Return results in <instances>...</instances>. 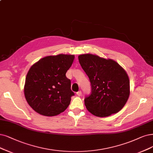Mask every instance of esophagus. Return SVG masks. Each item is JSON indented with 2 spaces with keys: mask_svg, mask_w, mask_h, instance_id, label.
<instances>
[{
  "mask_svg": "<svg viewBox=\"0 0 153 153\" xmlns=\"http://www.w3.org/2000/svg\"><path fill=\"white\" fill-rule=\"evenodd\" d=\"M76 94H77V95L78 96V97H81V94H82V92H81V91H79L77 92Z\"/></svg>",
  "mask_w": 153,
  "mask_h": 153,
  "instance_id": "esophagus-1",
  "label": "esophagus"
}]
</instances>
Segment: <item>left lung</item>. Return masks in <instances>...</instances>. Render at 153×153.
<instances>
[{
  "instance_id": "obj_1",
  "label": "left lung",
  "mask_w": 153,
  "mask_h": 153,
  "mask_svg": "<svg viewBox=\"0 0 153 153\" xmlns=\"http://www.w3.org/2000/svg\"><path fill=\"white\" fill-rule=\"evenodd\" d=\"M78 59L91 82V93L84 99L87 110L99 117H108L121 110L130 94L126 71L115 60L98 55L83 54Z\"/></svg>"
}]
</instances>
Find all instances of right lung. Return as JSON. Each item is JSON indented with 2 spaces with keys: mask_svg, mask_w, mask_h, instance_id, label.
Masks as SVG:
<instances>
[{
  "mask_svg": "<svg viewBox=\"0 0 153 153\" xmlns=\"http://www.w3.org/2000/svg\"><path fill=\"white\" fill-rule=\"evenodd\" d=\"M74 59V55L47 56L31 67L26 75L24 93L27 103L39 114L57 115L69 105L74 93L65 74Z\"/></svg>",
  "mask_w": 153,
  "mask_h": 153,
  "instance_id": "obj_1",
  "label": "right lung"
}]
</instances>
